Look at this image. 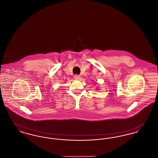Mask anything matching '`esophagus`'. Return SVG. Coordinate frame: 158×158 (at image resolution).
<instances>
[{"label": "esophagus", "mask_w": 158, "mask_h": 158, "mask_svg": "<svg viewBox=\"0 0 158 158\" xmlns=\"http://www.w3.org/2000/svg\"><path fill=\"white\" fill-rule=\"evenodd\" d=\"M74 78L76 79V80H79L80 79V76L75 75L74 76Z\"/></svg>", "instance_id": "obj_1"}]
</instances>
